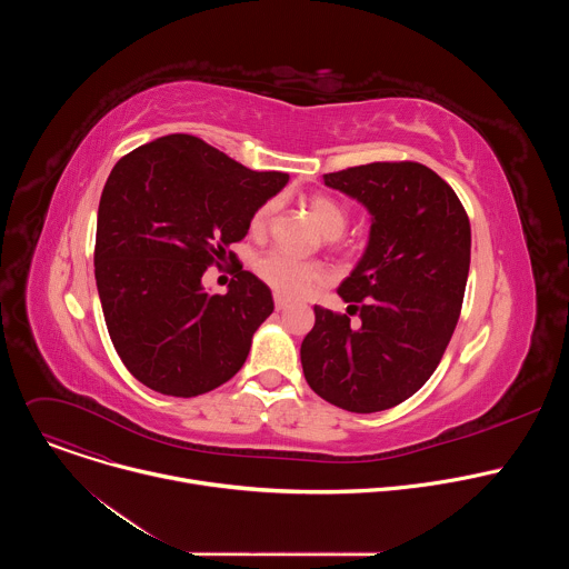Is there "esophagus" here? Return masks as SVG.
Instances as JSON below:
<instances>
[{"instance_id":"34e87169","label":"esophagus","mask_w":569,"mask_h":569,"mask_svg":"<svg viewBox=\"0 0 569 569\" xmlns=\"http://www.w3.org/2000/svg\"><path fill=\"white\" fill-rule=\"evenodd\" d=\"M274 306H277V310H286L290 306V301L286 297H281V295H274Z\"/></svg>"}]
</instances>
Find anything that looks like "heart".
<instances>
[{
  "label": "heart",
  "mask_w": 569,
  "mask_h": 569,
  "mask_svg": "<svg viewBox=\"0 0 569 569\" xmlns=\"http://www.w3.org/2000/svg\"><path fill=\"white\" fill-rule=\"evenodd\" d=\"M306 207L312 220L317 222V227L321 229V233L327 238H338L347 229L349 213L338 200L329 196H312L308 198ZM274 209H277V202L268 200L254 211L250 220V231L254 236H263L268 231ZM257 272L272 290H277L283 297H299L327 277V270H323L321 263L301 261L286 252H268L266 257H261L257 261Z\"/></svg>",
  "instance_id": "obj_1"
}]
</instances>
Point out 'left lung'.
<instances>
[{
  "instance_id": "8db88e82",
  "label": "left lung",
  "mask_w": 569,
  "mask_h": 569,
  "mask_svg": "<svg viewBox=\"0 0 569 569\" xmlns=\"http://www.w3.org/2000/svg\"><path fill=\"white\" fill-rule=\"evenodd\" d=\"M323 184L360 202L371 227L338 288L359 321L315 306L301 342L303 376L347 412H382L426 385L455 333L470 222L457 193L417 161H373L327 173Z\"/></svg>"
}]
</instances>
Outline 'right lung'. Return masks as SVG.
Wrapping results in <instances>:
<instances>
[{
  "label": "right lung",
  "mask_w": 569,
  "mask_h": 569,
  "mask_svg": "<svg viewBox=\"0 0 569 569\" xmlns=\"http://www.w3.org/2000/svg\"><path fill=\"white\" fill-rule=\"evenodd\" d=\"M288 180L193 134L159 137L117 161L99 204L94 274L112 345L139 382L191 398L246 365L272 292L242 266L227 295L207 292L202 274Z\"/></svg>",
  "instance_id": "right-lung-1"
}]
</instances>
